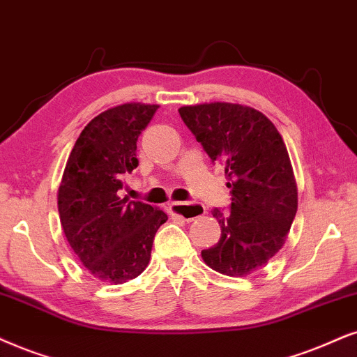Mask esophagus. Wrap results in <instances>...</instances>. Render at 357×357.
<instances>
[{"label": "esophagus", "instance_id": "34e87169", "mask_svg": "<svg viewBox=\"0 0 357 357\" xmlns=\"http://www.w3.org/2000/svg\"><path fill=\"white\" fill-rule=\"evenodd\" d=\"M169 209L171 212H174V214H178L179 218L188 220V222L206 214L204 206L197 204V202H171Z\"/></svg>", "mask_w": 357, "mask_h": 357}]
</instances>
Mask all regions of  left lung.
Wrapping results in <instances>:
<instances>
[{
  "label": "left lung",
  "instance_id": "8db88e82",
  "mask_svg": "<svg viewBox=\"0 0 357 357\" xmlns=\"http://www.w3.org/2000/svg\"><path fill=\"white\" fill-rule=\"evenodd\" d=\"M204 151L225 168L232 202L219 209L220 238L201 252L212 270L245 277L282 249L298 209V191L287 146L261 112L227 102L179 108Z\"/></svg>",
  "mask_w": 357,
  "mask_h": 357
}]
</instances>
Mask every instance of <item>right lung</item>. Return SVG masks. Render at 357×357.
I'll use <instances>...</instances> for the list:
<instances>
[{"mask_svg":"<svg viewBox=\"0 0 357 357\" xmlns=\"http://www.w3.org/2000/svg\"><path fill=\"white\" fill-rule=\"evenodd\" d=\"M160 105L123 103L90 120L67 160L57 207L66 238L84 267L115 285L148 267L153 238L168 220L146 202L121 197L138 166L137 142Z\"/></svg>","mask_w":357,"mask_h":357,"instance_id":"add662e5","label":"right lung"}]
</instances>
